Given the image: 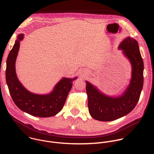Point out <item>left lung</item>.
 <instances>
[{"label": "left lung", "mask_w": 154, "mask_h": 154, "mask_svg": "<svg viewBox=\"0 0 154 154\" xmlns=\"http://www.w3.org/2000/svg\"><path fill=\"white\" fill-rule=\"evenodd\" d=\"M119 48L123 50L132 65L130 83L124 94L119 97H108L86 82L89 112L94 119L98 121H114L128 114L137 105L143 89L144 63L138 42L128 37L120 44Z\"/></svg>", "instance_id": "8db88e82"}]
</instances>
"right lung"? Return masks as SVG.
<instances>
[{"instance_id":"right-lung-1","label":"right lung","mask_w":154,"mask_h":154,"mask_svg":"<svg viewBox=\"0 0 154 154\" xmlns=\"http://www.w3.org/2000/svg\"><path fill=\"white\" fill-rule=\"evenodd\" d=\"M23 38V34L17 36L7 60L6 81L10 95L14 103L22 111L36 117L53 116L62 109L72 86V80L76 78H63L48 95H38L28 91L18 80L15 71L19 43Z\"/></svg>"}]
</instances>
